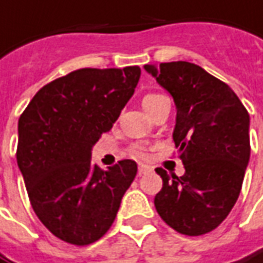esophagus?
<instances>
[{
  "label": "esophagus",
  "mask_w": 263,
  "mask_h": 263,
  "mask_svg": "<svg viewBox=\"0 0 263 263\" xmlns=\"http://www.w3.org/2000/svg\"><path fill=\"white\" fill-rule=\"evenodd\" d=\"M151 171H153V168H151V167L144 165V164H139L138 174H148V173H151Z\"/></svg>",
  "instance_id": "obj_1"
}]
</instances>
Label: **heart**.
<instances>
[{
	"mask_svg": "<svg viewBox=\"0 0 263 263\" xmlns=\"http://www.w3.org/2000/svg\"><path fill=\"white\" fill-rule=\"evenodd\" d=\"M168 98L165 96L161 92H148V93L144 95V98H142V106L145 108V110H151L153 108H155L158 103H161V102L167 101ZM131 153L134 157H137V158H144L145 157V153L142 151V148L141 146H134L131 149Z\"/></svg>",
	"mask_w": 263,
	"mask_h": 263,
	"instance_id": "heart-1",
	"label": "heart"
}]
</instances>
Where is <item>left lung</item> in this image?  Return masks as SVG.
<instances>
[{"label":"left lung","mask_w":263,"mask_h":263,"mask_svg":"<svg viewBox=\"0 0 263 263\" xmlns=\"http://www.w3.org/2000/svg\"><path fill=\"white\" fill-rule=\"evenodd\" d=\"M177 106L173 139L184 176L157 168L162 189L155 209L187 236L214 230L236 203L251 155L249 114L224 82L189 62L145 64Z\"/></svg>","instance_id":"obj_1"}]
</instances>
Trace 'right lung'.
Wrapping results in <instances>:
<instances>
[{"label": "right lung", "mask_w": 263, "mask_h": 263, "mask_svg": "<svg viewBox=\"0 0 263 263\" xmlns=\"http://www.w3.org/2000/svg\"><path fill=\"white\" fill-rule=\"evenodd\" d=\"M141 69H79L43 86L18 119L17 164L34 213L66 243L99 240L137 176L121 160L106 171L90 164L137 87Z\"/></svg>", "instance_id": "1"}]
</instances>
